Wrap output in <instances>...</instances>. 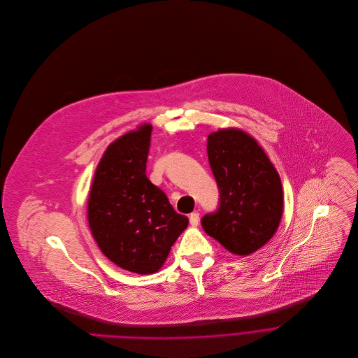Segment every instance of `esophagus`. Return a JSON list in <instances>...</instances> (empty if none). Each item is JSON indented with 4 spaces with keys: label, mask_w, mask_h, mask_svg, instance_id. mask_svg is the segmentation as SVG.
<instances>
[{
    "label": "esophagus",
    "mask_w": 358,
    "mask_h": 358,
    "mask_svg": "<svg viewBox=\"0 0 358 358\" xmlns=\"http://www.w3.org/2000/svg\"><path fill=\"white\" fill-rule=\"evenodd\" d=\"M189 223H190V226H193V227H196V226L199 224V213H197V211L189 214Z\"/></svg>",
    "instance_id": "obj_1"
}]
</instances>
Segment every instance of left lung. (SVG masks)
<instances>
[{"label": "left lung", "mask_w": 358, "mask_h": 358, "mask_svg": "<svg viewBox=\"0 0 358 358\" xmlns=\"http://www.w3.org/2000/svg\"><path fill=\"white\" fill-rule=\"evenodd\" d=\"M207 155L220 199L201 226L230 252L250 255L279 226L283 211L279 175L257 141L237 128L211 132Z\"/></svg>", "instance_id": "left-lung-1"}]
</instances>
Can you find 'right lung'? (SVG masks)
Returning <instances> with one entry per match:
<instances>
[{
  "mask_svg": "<svg viewBox=\"0 0 358 358\" xmlns=\"http://www.w3.org/2000/svg\"><path fill=\"white\" fill-rule=\"evenodd\" d=\"M152 125L144 124L108 145L94 173L87 219L103 254L122 269L154 273L187 227L166 194L147 178Z\"/></svg>",
  "mask_w": 358,
  "mask_h": 358,
  "instance_id": "add662e5",
  "label": "right lung"
}]
</instances>
